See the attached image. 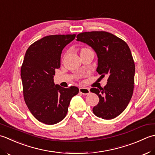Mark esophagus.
<instances>
[{
	"label": "esophagus",
	"mask_w": 155,
	"mask_h": 155,
	"mask_svg": "<svg viewBox=\"0 0 155 155\" xmlns=\"http://www.w3.org/2000/svg\"><path fill=\"white\" fill-rule=\"evenodd\" d=\"M79 91H80V93L83 94V95H87V94L90 93V90L88 88L86 87H80L79 89Z\"/></svg>",
	"instance_id": "obj_1"
}]
</instances>
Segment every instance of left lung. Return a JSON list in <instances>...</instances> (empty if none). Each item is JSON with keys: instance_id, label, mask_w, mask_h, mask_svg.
Instances as JSON below:
<instances>
[{"instance_id": "8db88e82", "label": "left lung", "mask_w": 155, "mask_h": 155, "mask_svg": "<svg viewBox=\"0 0 155 155\" xmlns=\"http://www.w3.org/2000/svg\"><path fill=\"white\" fill-rule=\"evenodd\" d=\"M76 40L94 50L97 57V72L102 78L108 76L104 88L90 90L99 97L93 112L102 119L114 118L126 109L133 94L135 65L130 49L122 39L106 31L81 33Z\"/></svg>"}]
</instances>
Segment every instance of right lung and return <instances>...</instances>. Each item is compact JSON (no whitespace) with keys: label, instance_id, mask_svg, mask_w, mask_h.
I'll return each instance as SVG.
<instances>
[{"label":"right lung","instance_id":"obj_1","mask_svg":"<svg viewBox=\"0 0 155 155\" xmlns=\"http://www.w3.org/2000/svg\"><path fill=\"white\" fill-rule=\"evenodd\" d=\"M76 35H55L42 38L30 45L21 69L25 102L34 117L52 125L64 119L78 87L55 84V69L60 68L64 47Z\"/></svg>","mask_w":155,"mask_h":155}]
</instances>
